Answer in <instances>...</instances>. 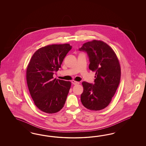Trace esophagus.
<instances>
[{
  "label": "esophagus",
  "instance_id": "obj_1",
  "mask_svg": "<svg viewBox=\"0 0 146 146\" xmlns=\"http://www.w3.org/2000/svg\"><path fill=\"white\" fill-rule=\"evenodd\" d=\"M72 84L75 85V84H79V82H77V81H75L74 80H72Z\"/></svg>",
  "mask_w": 146,
  "mask_h": 146
}]
</instances>
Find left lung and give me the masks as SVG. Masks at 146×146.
Returning <instances> with one entry per match:
<instances>
[{"mask_svg": "<svg viewBox=\"0 0 146 146\" xmlns=\"http://www.w3.org/2000/svg\"><path fill=\"white\" fill-rule=\"evenodd\" d=\"M79 50L87 53L89 68L95 72L96 75L94 84L82 82L81 101L88 109L101 110L109 104L119 84V62L113 50L103 41L87 42Z\"/></svg>", "mask_w": 146, "mask_h": 146, "instance_id": "1", "label": "left lung"}]
</instances>
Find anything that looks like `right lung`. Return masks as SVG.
<instances>
[{
  "instance_id": "add662e5",
  "label": "right lung",
  "mask_w": 146,
  "mask_h": 146,
  "mask_svg": "<svg viewBox=\"0 0 146 146\" xmlns=\"http://www.w3.org/2000/svg\"><path fill=\"white\" fill-rule=\"evenodd\" d=\"M72 46L69 44H52L37 50L27 68V82L31 98L40 110L53 113L64 106L71 82L53 79Z\"/></svg>"
}]
</instances>
